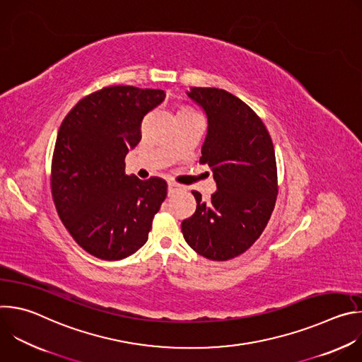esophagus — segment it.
<instances>
[{
    "label": "esophagus",
    "mask_w": 362,
    "mask_h": 362,
    "mask_svg": "<svg viewBox=\"0 0 362 362\" xmlns=\"http://www.w3.org/2000/svg\"><path fill=\"white\" fill-rule=\"evenodd\" d=\"M180 187H182V186H180V185H177V183H175V182H169V183H168V190H169V194H172V193L177 192Z\"/></svg>",
    "instance_id": "1"
}]
</instances>
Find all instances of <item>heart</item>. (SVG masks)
I'll use <instances>...</instances> for the list:
<instances>
[{"label":"heart","instance_id":"1","mask_svg":"<svg viewBox=\"0 0 362 362\" xmlns=\"http://www.w3.org/2000/svg\"><path fill=\"white\" fill-rule=\"evenodd\" d=\"M179 113H193V110H190V109H187V107H183V109L179 110Z\"/></svg>","mask_w":362,"mask_h":362}]
</instances>
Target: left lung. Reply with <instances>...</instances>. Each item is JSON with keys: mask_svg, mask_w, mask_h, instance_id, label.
Wrapping results in <instances>:
<instances>
[{"mask_svg": "<svg viewBox=\"0 0 362 362\" xmlns=\"http://www.w3.org/2000/svg\"><path fill=\"white\" fill-rule=\"evenodd\" d=\"M187 95L208 116L200 163L209 165L216 192L182 222L187 245L211 261H228L247 250L267 228L278 194L272 139L246 103L222 88L192 87Z\"/></svg>", "mask_w": 362, "mask_h": 362, "instance_id": "8db88e82", "label": "left lung"}]
</instances>
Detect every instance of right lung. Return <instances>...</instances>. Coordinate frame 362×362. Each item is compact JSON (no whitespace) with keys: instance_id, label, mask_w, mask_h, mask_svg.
<instances>
[{"instance_id":"obj_1","label":"right lung","mask_w":362,"mask_h":362,"mask_svg":"<svg viewBox=\"0 0 362 362\" xmlns=\"http://www.w3.org/2000/svg\"><path fill=\"white\" fill-rule=\"evenodd\" d=\"M163 90L112 86L94 91L63 120L51 162V193L73 239L90 255L119 261L148 238L168 194L160 177L124 172L141 139L143 117L165 100Z\"/></svg>"}]
</instances>
